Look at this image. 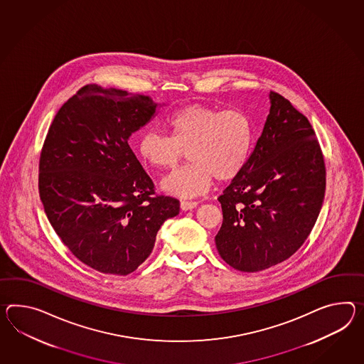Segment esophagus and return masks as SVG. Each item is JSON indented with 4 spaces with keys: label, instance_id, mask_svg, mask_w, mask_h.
I'll return each mask as SVG.
<instances>
[{
    "label": "esophagus",
    "instance_id": "1",
    "mask_svg": "<svg viewBox=\"0 0 364 364\" xmlns=\"http://www.w3.org/2000/svg\"><path fill=\"white\" fill-rule=\"evenodd\" d=\"M180 206H181L183 210H191V209H195L196 206H197V203H196V201L183 200V201L180 203Z\"/></svg>",
    "mask_w": 364,
    "mask_h": 364
}]
</instances>
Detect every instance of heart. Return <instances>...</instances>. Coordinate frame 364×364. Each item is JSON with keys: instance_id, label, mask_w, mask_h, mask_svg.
I'll return each instance as SVG.
<instances>
[{"instance_id": "heart-1", "label": "heart", "mask_w": 364, "mask_h": 364, "mask_svg": "<svg viewBox=\"0 0 364 364\" xmlns=\"http://www.w3.org/2000/svg\"><path fill=\"white\" fill-rule=\"evenodd\" d=\"M168 135L147 130L138 141V154L152 168H175L186 151L189 163L161 180L169 195H203L213 178H238L255 142L251 117L240 109L222 110L203 104L178 107L164 118Z\"/></svg>"}]
</instances>
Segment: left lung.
Masks as SVG:
<instances>
[{
    "label": "left lung",
    "instance_id": "1",
    "mask_svg": "<svg viewBox=\"0 0 364 364\" xmlns=\"http://www.w3.org/2000/svg\"><path fill=\"white\" fill-rule=\"evenodd\" d=\"M245 169L218 197L223 221L218 254L242 272L292 257L309 237L326 189L325 159L308 118L282 95Z\"/></svg>",
    "mask_w": 364,
    "mask_h": 364
}]
</instances>
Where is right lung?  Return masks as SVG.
<instances>
[{
    "label": "right lung",
    "mask_w": 364,
    "mask_h": 364,
    "mask_svg": "<svg viewBox=\"0 0 364 364\" xmlns=\"http://www.w3.org/2000/svg\"><path fill=\"white\" fill-rule=\"evenodd\" d=\"M152 98L87 84L63 105L46 135L38 188L53 230L84 264L129 275L149 255L180 203L158 195L129 146L154 116Z\"/></svg>",
    "instance_id": "add662e5"
}]
</instances>
